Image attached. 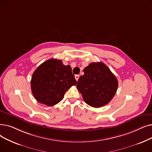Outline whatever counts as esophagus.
Instances as JSON below:
<instances>
[{
	"mask_svg": "<svg viewBox=\"0 0 152 152\" xmlns=\"http://www.w3.org/2000/svg\"><path fill=\"white\" fill-rule=\"evenodd\" d=\"M79 77H80V76L77 75H75V79H76V80L77 81H78V80H79Z\"/></svg>",
	"mask_w": 152,
	"mask_h": 152,
	"instance_id": "34e87169",
	"label": "esophagus"
}]
</instances>
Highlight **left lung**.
Returning a JSON list of instances; mask_svg holds the SVG:
<instances>
[{
  "mask_svg": "<svg viewBox=\"0 0 152 152\" xmlns=\"http://www.w3.org/2000/svg\"><path fill=\"white\" fill-rule=\"evenodd\" d=\"M79 78L77 89L85 102L91 107H101L107 104L114 97L118 87L115 75L104 63H90Z\"/></svg>",
  "mask_w": 152,
  "mask_h": 152,
  "instance_id": "obj_1",
  "label": "left lung"
}]
</instances>
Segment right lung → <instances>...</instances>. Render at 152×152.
<instances>
[{"label": "right lung", "instance_id": "obj_1", "mask_svg": "<svg viewBox=\"0 0 152 152\" xmlns=\"http://www.w3.org/2000/svg\"><path fill=\"white\" fill-rule=\"evenodd\" d=\"M69 65L65 66L60 60L50 59L41 64L33 73L31 92L41 104L52 106L60 102L65 92L76 84Z\"/></svg>", "mask_w": 152, "mask_h": 152}]
</instances>
